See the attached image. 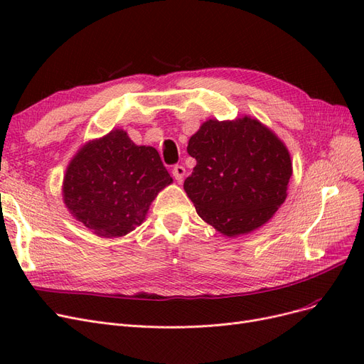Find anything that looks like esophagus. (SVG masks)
<instances>
[{"label": "esophagus", "instance_id": "obj_1", "mask_svg": "<svg viewBox=\"0 0 364 364\" xmlns=\"http://www.w3.org/2000/svg\"><path fill=\"white\" fill-rule=\"evenodd\" d=\"M173 176L178 182H182L185 178V167L183 165H174L173 167Z\"/></svg>", "mask_w": 364, "mask_h": 364}]
</instances>
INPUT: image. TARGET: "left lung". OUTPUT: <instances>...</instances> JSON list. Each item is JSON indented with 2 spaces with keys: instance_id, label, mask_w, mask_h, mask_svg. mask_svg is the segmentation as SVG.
Wrapping results in <instances>:
<instances>
[{
  "instance_id": "left-lung-1",
  "label": "left lung",
  "mask_w": 364,
  "mask_h": 364,
  "mask_svg": "<svg viewBox=\"0 0 364 364\" xmlns=\"http://www.w3.org/2000/svg\"><path fill=\"white\" fill-rule=\"evenodd\" d=\"M186 150L197 164L183 190L197 214L220 234L252 232L287 199L293 173L290 151L257 118L206 119Z\"/></svg>"
}]
</instances>
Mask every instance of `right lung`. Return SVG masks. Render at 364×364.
I'll list each match as a JSON object with an SVG mask.
<instances>
[{
	"label": "right lung",
	"instance_id": "1",
	"mask_svg": "<svg viewBox=\"0 0 364 364\" xmlns=\"http://www.w3.org/2000/svg\"><path fill=\"white\" fill-rule=\"evenodd\" d=\"M173 182L155 147L136 146L123 129L87 141L63 174L70 214L98 237L117 238L146 220L151 202Z\"/></svg>",
	"mask_w": 364,
	"mask_h": 364
}]
</instances>
